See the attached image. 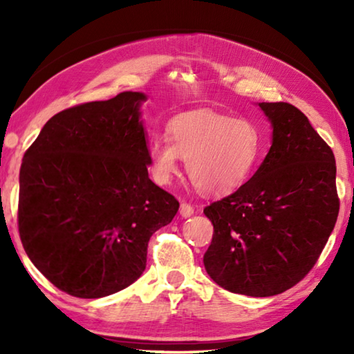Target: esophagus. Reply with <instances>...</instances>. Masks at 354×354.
<instances>
[{
  "label": "esophagus",
  "mask_w": 354,
  "mask_h": 354,
  "mask_svg": "<svg viewBox=\"0 0 354 354\" xmlns=\"http://www.w3.org/2000/svg\"><path fill=\"white\" fill-rule=\"evenodd\" d=\"M179 214H181L183 218H189V217H192V215H194V207L187 205V203H183L181 207H179Z\"/></svg>",
  "instance_id": "esophagus-1"
}]
</instances>
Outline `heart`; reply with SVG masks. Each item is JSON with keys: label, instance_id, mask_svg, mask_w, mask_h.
Instances as JSON below:
<instances>
[{"label": "heart", "instance_id": "heart-1", "mask_svg": "<svg viewBox=\"0 0 354 354\" xmlns=\"http://www.w3.org/2000/svg\"><path fill=\"white\" fill-rule=\"evenodd\" d=\"M169 139L156 137L148 148L149 169L158 184L179 171V158L194 187L205 195H226L253 175L261 160L259 128L247 118L198 109L179 113L169 124Z\"/></svg>", "mask_w": 354, "mask_h": 354}]
</instances>
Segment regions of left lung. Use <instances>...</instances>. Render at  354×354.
<instances>
[{
  "mask_svg": "<svg viewBox=\"0 0 354 354\" xmlns=\"http://www.w3.org/2000/svg\"><path fill=\"white\" fill-rule=\"evenodd\" d=\"M272 147L248 183L205 207L214 236L203 257L220 287L272 297L306 277L339 214L333 149L289 103H257Z\"/></svg>",
  "mask_w": 354,
  "mask_h": 354,
  "instance_id": "1",
  "label": "left lung"
}]
</instances>
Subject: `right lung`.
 Segmentation results:
<instances>
[{"label":"right lung","instance_id":"add662e5","mask_svg":"<svg viewBox=\"0 0 354 354\" xmlns=\"http://www.w3.org/2000/svg\"><path fill=\"white\" fill-rule=\"evenodd\" d=\"M143 101L145 93L122 92L59 112L23 156V248L73 297H107L139 279L149 237L179 209L148 176Z\"/></svg>","mask_w":354,"mask_h":354}]
</instances>
